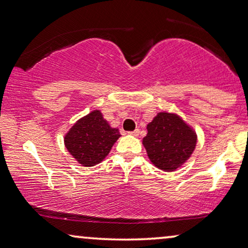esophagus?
<instances>
[{"mask_svg":"<svg viewBox=\"0 0 248 248\" xmlns=\"http://www.w3.org/2000/svg\"><path fill=\"white\" fill-rule=\"evenodd\" d=\"M129 134H130V135H133V136H138V135H140V130H138V129H135L134 131H130Z\"/></svg>","mask_w":248,"mask_h":248,"instance_id":"1","label":"esophagus"}]
</instances>
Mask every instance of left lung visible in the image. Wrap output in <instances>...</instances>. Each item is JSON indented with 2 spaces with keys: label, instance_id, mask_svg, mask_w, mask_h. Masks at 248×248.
Returning <instances> with one entry per match:
<instances>
[{
  "label": "left lung",
  "instance_id": "obj_1",
  "mask_svg": "<svg viewBox=\"0 0 248 248\" xmlns=\"http://www.w3.org/2000/svg\"><path fill=\"white\" fill-rule=\"evenodd\" d=\"M197 135L180 115L162 111L147 124L143 145L148 158L163 171H174L186 162L196 147Z\"/></svg>",
  "mask_w": 248,
  "mask_h": 248
}]
</instances>
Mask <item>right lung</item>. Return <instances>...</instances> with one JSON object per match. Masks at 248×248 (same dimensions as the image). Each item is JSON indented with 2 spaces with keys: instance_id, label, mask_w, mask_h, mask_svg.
I'll return each instance as SVG.
<instances>
[{
  "instance_id": "obj_1",
  "label": "right lung",
  "mask_w": 248,
  "mask_h": 248,
  "mask_svg": "<svg viewBox=\"0 0 248 248\" xmlns=\"http://www.w3.org/2000/svg\"><path fill=\"white\" fill-rule=\"evenodd\" d=\"M121 135L112 128L100 110L79 119L64 136V145L75 160L84 167L101 163Z\"/></svg>"
}]
</instances>
